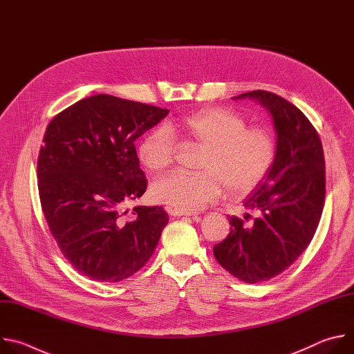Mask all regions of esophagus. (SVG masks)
<instances>
[{
    "mask_svg": "<svg viewBox=\"0 0 354 354\" xmlns=\"http://www.w3.org/2000/svg\"><path fill=\"white\" fill-rule=\"evenodd\" d=\"M197 213L194 212H179V210H171V216L174 217H180V216H194Z\"/></svg>",
    "mask_w": 354,
    "mask_h": 354,
    "instance_id": "34e87169",
    "label": "esophagus"
}]
</instances>
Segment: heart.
Wrapping results in <instances>:
<instances>
[{"instance_id": "obj_1", "label": "heart", "mask_w": 354, "mask_h": 354, "mask_svg": "<svg viewBox=\"0 0 354 354\" xmlns=\"http://www.w3.org/2000/svg\"><path fill=\"white\" fill-rule=\"evenodd\" d=\"M203 148L197 174L172 172L157 179L151 194L179 212H197L216 200L224 186L232 194L254 189L272 169L277 145L265 129L249 127L238 113L213 108L168 122L148 133L138 144L140 162L149 172H161L175 157L172 136Z\"/></svg>"}]
</instances>
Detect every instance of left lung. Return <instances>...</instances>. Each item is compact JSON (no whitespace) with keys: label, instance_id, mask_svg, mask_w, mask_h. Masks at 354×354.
<instances>
[{"label":"left lung","instance_id":"1","mask_svg":"<svg viewBox=\"0 0 354 354\" xmlns=\"http://www.w3.org/2000/svg\"><path fill=\"white\" fill-rule=\"evenodd\" d=\"M234 99L261 104L276 130L274 164L243 200V206L259 216L248 227L231 217V232L213 248L228 273L254 284L284 272L310 245L325 203V158L311 122L284 97L252 91Z\"/></svg>","mask_w":354,"mask_h":354}]
</instances>
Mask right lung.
I'll list each match as a JSON object with an SVG mask.
<instances>
[{
	"mask_svg": "<svg viewBox=\"0 0 354 354\" xmlns=\"http://www.w3.org/2000/svg\"><path fill=\"white\" fill-rule=\"evenodd\" d=\"M168 113L100 93L78 100L46 129L37 158L41 210L64 258L92 280L133 276L168 224L160 206H136L133 220L122 218L147 187L134 141Z\"/></svg>",
	"mask_w": 354,
	"mask_h": 354,
	"instance_id": "right-lung-1",
	"label": "right lung"
}]
</instances>
